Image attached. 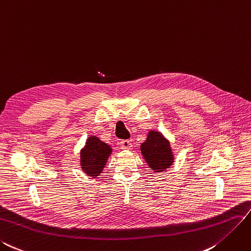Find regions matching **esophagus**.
Masks as SVG:
<instances>
[{
  "label": "esophagus",
  "instance_id": "1",
  "mask_svg": "<svg viewBox=\"0 0 251 251\" xmlns=\"http://www.w3.org/2000/svg\"><path fill=\"white\" fill-rule=\"evenodd\" d=\"M120 147L123 150H130V149L132 148V142L130 140H121Z\"/></svg>",
  "mask_w": 251,
  "mask_h": 251
}]
</instances>
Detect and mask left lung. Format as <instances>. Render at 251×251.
<instances>
[{"label":"left lung","instance_id":"8db88e82","mask_svg":"<svg viewBox=\"0 0 251 251\" xmlns=\"http://www.w3.org/2000/svg\"><path fill=\"white\" fill-rule=\"evenodd\" d=\"M142 157L153 172H164L174 162V153L171 144L159 131L151 130L145 142L140 146Z\"/></svg>","mask_w":251,"mask_h":251}]
</instances>
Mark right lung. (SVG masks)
Masks as SVG:
<instances>
[{
  "instance_id": "1",
  "label": "right lung",
  "mask_w": 251,
  "mask_h": 251,
  "mask_svg": "<svg viewBox=\"0 0 251 251\" xmlns=\"http://www.w3.org/2000/svg\"><path fill=\"white\" fill-rule=\"evenodd\" d=\"M112 152L113 149L110 145L92 135L86 139L85 146L80 151L81 170L90 177H97L102 173Z\"/></svg>"
}]
</instances>
